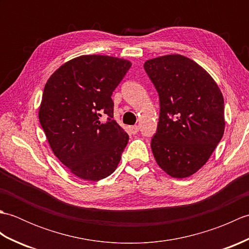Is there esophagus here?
Returning a JSON list of instances; mask_svg holds the SVG:
<instances>
[{"instance_id": "1", "label": "esophagus", "mask_w": 249, "mask_h": 249, "mask_svg": "<svg viewBox=\"0 0 249 249\" xmlns=\"http://www.w3.org/2000/svg\"><path fill=\"white\" fill-rule=\"evenodd\" d=\"M129 131H130L131 135H136V134L139 131V126H138V125L130 126V127H129Z\"/></svg>"}]
</instances>
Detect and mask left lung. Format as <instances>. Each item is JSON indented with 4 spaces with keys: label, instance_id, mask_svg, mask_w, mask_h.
I'll list each match as a JSON object with an SVG mask.
<instances>
[{
    "label": "left lung",
    "instance_id": "left-lung-1",
    "mask_svg": "<svg viewBox=\"0 0 249 249\" xmlns=\"http://www.w3.org/2000/svg\"><path fill=\"white\" fill-rule=\"evenodd\" d=\"M143 66L160 106L153 155L170 177L188 178L205 165L223 138V94L204 68L184 55H162Z\"/></svg>",
    "mask_w": 249,
    "mask_h": 249
}]
</instances>
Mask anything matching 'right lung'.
I'll return each instance as SVG.
<instances>
[{
    "instance_id": "1",
    "label": "right lung",
    "mask_w": 249,
    "mask_h": 249,
    "mask_svg": "<svg viewBox=\"0 0 249 249\" xmlns=\"http://www.w3.org/2000/svg\"><path fill=\"white\" fill-rule=\"evenodd\" d=\"M131 66L109 55H81L47 81L38 118L52 152L76 177L99 181L113 173L129 137L113 120L115 88Z\"/></svg>"
}]
</instances>
